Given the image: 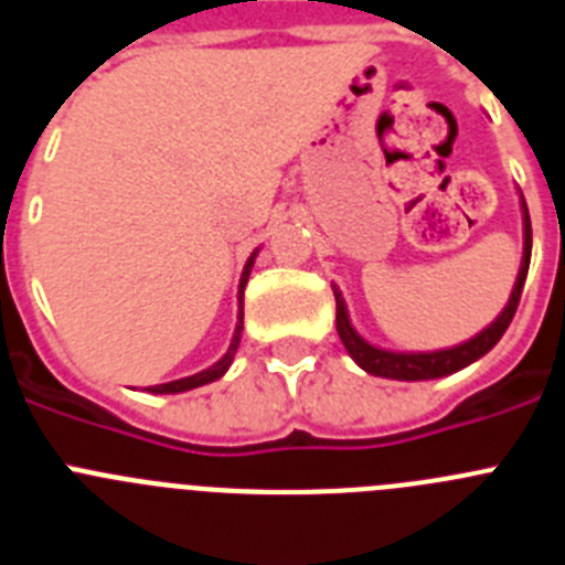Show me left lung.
<instances>
[{
  "label": "left lung",
  "mask_w": 565,
  "mask_h": 565,
  "mask_svg": "<svg viewBox=\"0 0 565 565\" xmlns=\"http://www.w3.org/2000/svg\"><path fill=\"white\" fill-rule=\"evenodd\" d=\"M521 212H523V259H521V271H518L515 286H512V294H509V302L481 333H476V337L467 339V342L461 344H452V348H444V351H416V353L384 351V348H376V344L367 342V339L351 326V317H348V306H344L342 291L333 286V297H337V331L344 344V351L351 353L353 362H356L362 371L371 373V376L398 379V382H424V379L450 376V373L461 371V367H467V364L478 362L483 353L492 351V348L498 344V339L507 333L512 317H515L518 302H521L523 282H526L529 257H532V223H529V209H526V201H523V194H521Z\"/></svg>",
  "instance_id": "8db88e82"
}]
</instances>
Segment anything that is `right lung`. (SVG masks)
I'll return each mask as SVG.
<instances>
[{
	"label": "right lung",
	"instance_id": "right-lung-1",
	"mask_svg": "<svg viewBox=\"0 0 565 565\" xmlns=\"http://www.w3.org/2000/svg\"><path fill=\"white\" fill-rule=\"evenodd\" d=\"M254 257H257V252H254L252 257H248L246 268H243V277H239V288H237V302H239L237 328H234V337H232V344H228V351L223 353V356L217 359V362H214L212 367H206V371L194 373V376L174 379V382H167V384H154V387H147L149 393H186V391H194V387H201V384H209V382H214V379H221L223 373L228 371V364L234 362V353H237L239 333H243V291H246V282H248V274H252Z\"/></svg>",
	"mask_w": 565,
	"mask_h": 565
}]
</instances>
